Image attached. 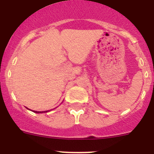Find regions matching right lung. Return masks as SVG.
Listing matches in <instances>:
<instances>
[{
	"mask_svg": "<svg viewBox=\"0 0 154 154\" xmlns=\"http://www.w3.org/2000/svg\"><path fill=\"white\" fill-rule=\"evenodd\" d=\"M34 112H37V113H39V112H37V111H34ZM46 112H47V111H46Z\"/></svg>",
	"mask_w": 154,
	"mask_h": 154,
	"instance_id": "right-lung-1",
	"label": "right lung"
}]
</instances>
